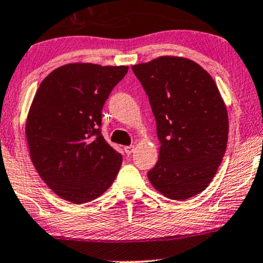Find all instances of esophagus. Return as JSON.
I'll return each instance as SVG.
<instances>
[{"label": "esophagus", "instance_id": "obj_1", "mask_svg": "<svg viewBox=\"0 0 263 263\" xmlns=\"http://www.w3.org/2000/svg\"><path fill=\"white\" fill-rule=\"evenodd\" d=\"M123 149H125L126 155H131V153H134L135 147L134 146H126V147H123Z\"/></svg>", "mask_w": 263, "mask_h": 263}]
</instances>
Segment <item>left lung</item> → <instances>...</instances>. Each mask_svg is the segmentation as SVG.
Listing matches in <instances>:
<instances>
[{
	"instance_id": "left-lung-1",
	"label": "left lung",
	"mask_w": 263,
	"mask_h": 263,
	"mask_svg": "<svg viewBox=\"0 0 263 263\" xmlns=\"http://www.w3.org/2000/svg\"><path fill=\"white\" fill-rule=\"evenodd\" d=\"M143 86L161 142L151 184L174 200L209 185L228 144L229 119L215 81L193 60L159 57L132 66Z\"/></svg>"
}]
</instances>
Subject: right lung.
I'll list each match as a JSON object with an SVG mask.
<instances>
[{"instance_id":"add662e5","label":"right lung","mask_w":263,"mask_h":263,"mask_svg":"<svg viewBox=\"0 0 263 263\" xmlns=\"http://www.w3.org/2000/svg\"><path fill=\"white\" fill-rule=\"evenodd\" d=\"M128 66L66 64L39 85L26 123L31 159L44 183L74 204L114 183L122 156L101 135V111Z\"/></svg>"}]
</instances>
